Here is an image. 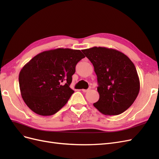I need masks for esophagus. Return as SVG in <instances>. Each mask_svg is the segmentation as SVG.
Listing matches in <instances>:
<instances>
[{
    "instance_id": "esophagus-1",
    "label": "esophagus",
    "mask_w": 159,
    "mask_h": 159,
    "mask_svg": "<svg viewBox=\"0 0 159 159\" xmlns=\"http://www.w3.org/2000/svg\"><path fill=\"white\" fill-rule=\"evenodd\" d=\"M81 90H82L83 92L85 93V92H88V91H89V90H90V88H89V89H81Z\"/></svg>"
}]
</instances>
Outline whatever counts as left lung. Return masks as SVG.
<instances>
[{
  "mask_svg": "<svg viewBox=\"0 0 159 159\" xmlns=\"http://www.w3.org/2000/svg\"><path fill=\"white\" fill-rule=\"evenodd\" d=\"M94 67L99 99L93 106L105 115L123 113L136 99L140 81L135 66L123 53L105 47L81 50Z\"/></svg>",
  "mask_w": 159,
  "mask_h": 159,
  "instance_id": "obj_1",
  "label": "left lung"
}]
</instances>
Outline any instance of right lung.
Instances as JSON below:
<instances>
[{
	"mask_svg": "<svg viewBox=\"0 0 159 159\" xmlns=\"http://www.w3.org/2000/svg\"><path fill=\"white\" fill-rule=\"evenodd\" d=\"M85 57L80 50L56 48L42 52L24 66L19 86L24 102L33 112L49 116L68 102L78 62Z\"/></svg>",
	"mask_w": 159,
	"mask_h": 159,
	"instance_id": "right-lung-1",
	"label": "right lung"
}]
</instances>
